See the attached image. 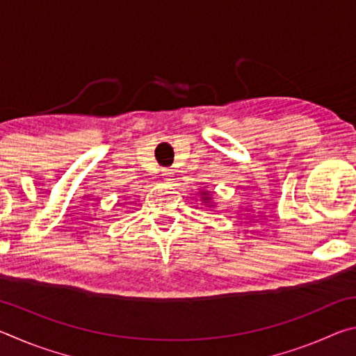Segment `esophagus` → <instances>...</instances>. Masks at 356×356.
<instances>
[{"instance_id": "34e87169", "label": "esophagus", "mask_w": 356, "mask_h": 356, "mask_svg": "<svg viewBox=\"0 0 356 356\" xmlns=\"http://www.w3.org/2000/svg\"><path fill=\"white\" fill-rule=\"evenodd\" d=\"M161 177L165 180H174V172L171 170H161Z\"/></svg>"}]
</instances>
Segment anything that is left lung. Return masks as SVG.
Returning a JSON list of instances; mask_svg holds the SVG:
<instances>
[{
	"label": "left lung",
	"mask_w": 356,
	"mask_h": 356,
	"mask_svg": "<svg viewBox=\"0 0 356 356\" xmlns=\"http://www.w3.org/2000/svg\"><path fill=\"white\" fill-rule=\"evenodd\" d=\"M204 201H206V200H204Z\"/></svg>",
	"instance_id": "1"
}]
</instances>
